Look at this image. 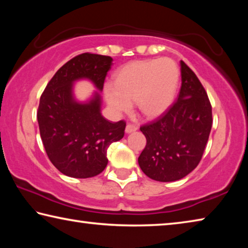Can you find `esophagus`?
Here are the masks:
<instances>
[{"mask_svg":"<svg viewBox=\"0 0 248 248\" xmlns=\"http://www.w3.org/2000/svg\"><path fill=\"white\" fill-rule=\"evenodd\" d=\"M137 130H138L137 125L129 124H127V127H125V133H131V132L137 131Z\"/></svg>","mask_w":248,"mask_h":248,"instance_id":"34e87169","label":"esophagus"}]
</instances>
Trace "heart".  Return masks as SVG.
I'll return each instance as SVG.
<instances>
[{"instance_id": "heart-1", "label": "heart", "mask_w": 248, "mask_h": 248, "mask_svg": "<svg viewBox=\"0 0 248 248\" xmlns=\"http://www.w3.org/2000/svg\"><path fill=\"white\" fill-rule=\"evenodd\" d=\"M179 75L178 65L170 58L131 61L116 71L112 85L104 87V97L115 114L128 110L136 102L144 117L157 118L174 104Z\"/></svg>"}]
</instances>
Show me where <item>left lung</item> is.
I'll use <instances>...</instances> for the list:
<instances>
[{
	"label": "left lung",
	"mask_w": 248,
	"mask_h": 248,
	"mask_svg": "<svg viewBox=\"0 0 248 248\" xmlns=\"http://www.w3.org/2000/svg\"><path fill=\"white\" fill-rule=\"evenodd\" d=\"M182 87L176 102L157 120L141 127L146 145L138 162L157 182L179 180L202 157L212 127V108L196 74L180 61Z\"/></svg>",
	"instance_id": "left-lung-1"
}]
</instances>
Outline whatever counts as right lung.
<instances>
[{
  "label": "right lung",
  "mask_w": 248,
  "mask_h": 248,
  "mask_svg": "<svg viewBox=\"0 0 248 248\" xmlns=\"http://www.w3.org/2000/svg\"><path fill=\"white\" fill-rule=\"evenodd\" d=\"M112 58L82 53L61 66L41 95L37 119L46 152L62 174L90 178L107 166V149L124 138L125 123L112 124L102 115L105 78ZM89 80L94 91L86 101H78L74 84Z\"/></svg>",
  "instance_id": "add662e5"
}]
</instances>
